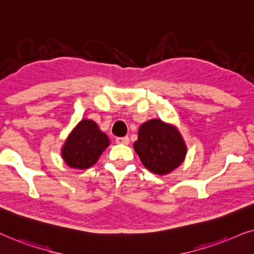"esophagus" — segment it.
I'll list each match as a JSON object with an SVG mask.
<instances>
[{
	"instance_id": "1",
	"label": "esophagus",
	"mask_w": 254,
	"mask_h": 254,
	"mask_svg": "<svg viewBox=\"0 0 254 254\" xmlns=\"http://www.w3.org/2000/svg\"><path fill=\"white\" fill-rule=\"evenodd\" d=\"M116 141L118 144L127 145L130 143V139H129V137H118V138H116Z\"/></svg>"
}]
</instances>
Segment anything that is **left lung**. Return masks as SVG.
<instances>
[{
	"instance_id": "1",
	"label": "left lung",
	"mask_w": 254,
	"mask_h": 254,
	"mask_svg": "<svg viewBox=\"0 0 254 254\" xmlns=\"http://www.w3.org/2000/svg\"><path fill=\"white\" fill-rule=\"evenodd\" d=\"M133 148L144 166L158 175L170 174L187 154V145L178 127L158 118L140 125Z\"/></svg>"
}]
</instances>
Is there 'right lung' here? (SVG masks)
Listing matches in <instances>:
<instances>
[{
    "label": "right lung",
    "mask_w": 254,
    "mask_h": 254,
    "mask_svg": "<svg viewBox=\"0 0 254 254\" xmlns=\"http://www.w3.org/2000/svg\"><path fill=\"white\" fill-rule=\"evenodd\" d=\"M110 139L93 120L83 118L67 136L62 146V158L74 170H87L99 160Z\"/></svg>",
    "instance_id": "1"
}]
</instances>
